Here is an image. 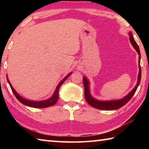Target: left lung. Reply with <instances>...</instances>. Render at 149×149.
I'll use <instances>...</instances> for the list:
<instances>
[{"label": "left lung", "mask_w": 149, "mask_h": 149, "mask_svg": "<svg viewBox=\"0 0 149 149\" xmlns=\"http://www.w3.org/2000/svg\"><path fill=\"white\" fill-rule=\"evenodd\" d=\"M130 35V40L133 47H134V49L136 50V51L139 54V72L138 74V79H137V84L135 85V87L133 88V89L131 91L130 93L125 96V97H123V99L116 100H108V101H101V100H97L93 98L90 94V91H89V81L85 77H84L83 79H84V85L85 88V97L86 99L88 104L91 106V107H94L97 109L103 110H117L118 108H120L122 107L123 106H124L126 103H127L130 101V99H132L133 95L135 94V93L137 90L139 85L140 84L141 81V65H140V60H141V53L139 46L137 44V42H135L134 38H133L132 33H129Z\"/></svg>", "instance_id": "8db88e82"}]
</instances>
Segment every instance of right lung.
<instances>
[{"label":"right lung","mask_w":149,"mask_h":149,"mask_svg":"<svg viewBox=\"0 0 149 149\" xmlns=\"http://www.w3.org/2000/svg\"><path fill=\"white\" fill-rule=\"evenodd\" d=\"M72 72L70 73L68 75H67L66 76H65L64 79H63L59 83V84L58 85V86L56 88V90H55V91L53 95L50 98V99H47V100H41V101H33V100H27L24 99V98L22 97L21 96H20L18 93H17L16 91L14 90V89L10 84V83L9 80L8 79V77H7V80H8V82L10 85V86L11 87V89L12 91V92L14 94V95L16 96V99L19 100V101L22 103V104H24V105H26V106H28V107H33V108H47V107H51V106L54 105L56 104L58 100L59 99V95H58V92H59V89L61 85H62L63 83H64L65 79H67L68 77L70 75H71Z\"/></svg>","instance_id":"add662e5"}]
</instances>
